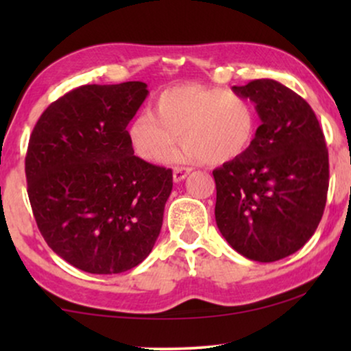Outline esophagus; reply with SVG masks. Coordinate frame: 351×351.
Here are the masks:
<instances>
[{"label":"esophagus","instance_id":"obj_1","mask_svg":"<svg viewBox=\"0 0 351 351\" xmlns=\"http://www.w3.org/2000/svg\"><path fill=\"white\" fill-rule=\"evenodd\" d=\"M190 167H182V166H176L174 167V174H172V177H174V182H180L184 180L186 176L190 174Z\"/></svg>","mask_w":351,"mask_h":351}]
</instances>
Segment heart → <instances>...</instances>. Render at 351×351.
<instances>
[{
  "mask_svg": "<svg viewBox=\"0 0 351 351\" xmlns=\"http://www.w3.org/2000/svg\"><path fill=\"white\" fill-rule=\"evenodd\" d=\"M155 116L138 113L128 124L129 145L147 162L165 160L182 134V160L222 165L241 156L256 134L252 104L223 88L174 86L156 97Z\"/></svg>",
  "mask_w": 351,
  "mask_h": 351,
  "instance_id": "b5f03b06",
  "label": "heart"
}]
</instances>
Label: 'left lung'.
<instances>
[{
    "label": "left lung",
    "instance_id": "obj_1",
    "mask_svg": "<svg viewBox=\"0 0 351 351\" xmlns=\"http://www.w3.org/2000/svg\"><path fill=\"white\" fill-rule=\"evenodd\" d=\"M261 118L237 160L213 172L215 222L230 246L256 262H275L304 246L323 217L329 186L324 134L308 104L275 80L233 86Z\"/></svg>",
    "mask_w": 351,
    "mask_h": 351
}]
</instances>
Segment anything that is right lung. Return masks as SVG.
<instances>
[{
    "instance_id": "1",
    "label": "right lung",
    "mask_w": 351,
    "mask_h": 351,
    "mask_svg": "<svg viewBox=\"0 0 351 351\" xmlns=\"http://www.w3.org/2000/svg\"><path fill=\"white\" fill-rule=\"evenodd\" d=\"M145 83L80 86L38 119L25 158L36 225L52 251L80 270L123 273L152 252L172 171L141 160L128 124Z\"/></svg>"
}]
</instances>
